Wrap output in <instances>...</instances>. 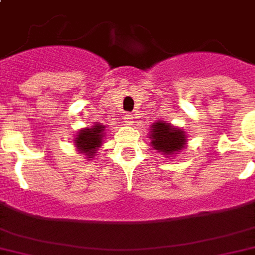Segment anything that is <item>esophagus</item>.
I'll return each mask as SVG.
<instances>
[{
  "mask_svg": "<svg viewBox=\"0 0 255 255\" xmlns=\"http://www.w3.org/2000/svg\"><path fill=\"white\" fill-rule=\"evenodd\" d=\"M125 124L126 125L133 124V115H131V114H129V112H126V115H125Z\"/></svg>",
  "mask_w": 255,
  "mask_h": 255,
  "instance_id": "1",
  "label": "esophagus"
}]
</instances>
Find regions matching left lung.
Masks as SVG:
<instances>
[{
	"instance_id": "obj_1",
	"label": "left lung",
	"mask_w": 255,
	"mask_h": 255,
	"mask_svg": "<svg viewBox=\"0 0 255 255\" xmlns=\"http://www.w3.org/2000/svg\"><path fill=\"white\" fill-rule=\"evenodd\" d=\"M151 144L164 154H177L185 146V136L184 131L171 125L158 122L151 129Z\"/></svg>"
}]
</instances>
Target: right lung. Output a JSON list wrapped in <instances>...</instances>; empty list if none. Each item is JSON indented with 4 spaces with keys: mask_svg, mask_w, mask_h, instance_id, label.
<instances>
[{
    "mask_svg": "<svg viewBox=\"0 0 255 255\" xmlns=\"http://www.w3.org/2000/svg\"><path fill=\"white\" fill-rule=\"evenodd\" d=\"M102 131H104L102 125H95L91 129H84L78 133L74 143L77 144V147L80 148V151L92 155L97 151V148H100L101 141H102L101 139ZM88 158H91V157H88Z\"/></svg>",
    "mask_w": 255,
    "mask_h": 255,
    "instance_id": "1",
    "label": "right lung"
}]
</instances>
